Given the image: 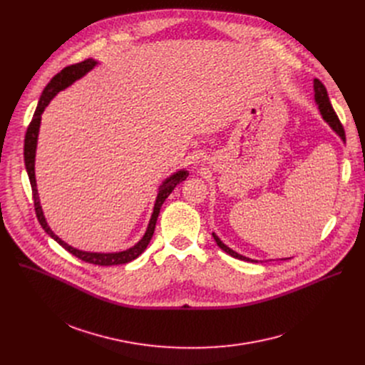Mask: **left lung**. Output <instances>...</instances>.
<instances>
[{"instance_id": "obj_1", "label": "left lung", "mask_w": 365, "mask_h": 365, "mask_svg": "<svg viewBox=\"0 0 365 365\" xmlns=\"http://www.w3.org/2000/svg\"><path fill=\"white\" fill-rule=\"evenodd\" d=\"M314 86H315V99H317V103L319 106V110H321L322 117H324L325 121L332 127V130L345 141V131H344V127H342V124H341V121H339L336 113L334 111V108H332V106H331V101H329V96H328V92H327L325 85H324L319 79H315V81H314ZM212 235H214V240L217 241L218 247L222 248V250H224L227 254H230L231 257L238 258V259H244V262H254V259H251V258H248V257H244V255L235 252L234 250H231L230 247H227L215 234H212Z\"/></svg>"}]
</instances>
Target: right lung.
I'll return each mask as SVG.
<instances>
[{
    "label": "right lung",
    "mask_w": 365,
    "mask_h": 365,
    "mask_svg": "<svg viewBox=\"0 0 365 365\" xmlns=\"http://www.w3.org/2000/svg\"><path fill=\"white\" fill-rule=\"evenodd\" d=\"M96 65V62L93 59H86L81 63H75V65H69L66 68H63L58 75H55L51 78V81L47 83V86L44 88L37 108L33 114V118L27 127V133L24 137V163H26V169H27V175L30 179V185H31V193H33V200H34V211L37 215V220L40 222V225L43 227V230L53 238L55 241H58L66 251H69L71 254H73L75 257L81 258L82 262L85 263H91V264H96V266H115V264H125L133 262L134 258H137L148 245L153 234H154V228H155V222H158V217L160 214V207L163 205V202L166 200V197L172 193V190L176 187V185H179L180 182H183L187 178V172L186 170H180L178 173H175L173 176H170L169 179H166L163 182V185L159 189L158 193V199H155L154 203V211L150 220V224L147 227V231L144 234V237L131 248L125 250V251H120V252H86V251H79L71 245H68L65 241H62L53 231H51L43 217V211L40 206V200H38V195H37V187H36V178H34V155H36V145H37V134H38V127H40V118L41 114L44 111V108L47 107V103L50 102V99L53 98L59 91L65 89L66 86H69L72 82H75L76 79H79L81 76H83L86 72H89L93 66Z\"/></svg>",
    "instance_id": "1"
}]
</instances>
